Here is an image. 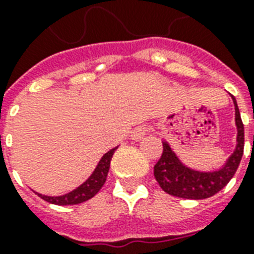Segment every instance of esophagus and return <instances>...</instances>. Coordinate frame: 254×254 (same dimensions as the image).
Wrapping results in <instances>:
<instances>
[{"mask_svg": "<svg viewBox=\"0 0 254 254\" xmlns=\"http://www.w3.org/2000/svg\"><path fill=\"white\" fill-rule=\"evenodd\" d=\"M149 131V127H146V125H139V127H137L134 129V130L131 131V139H134V141H139V139H142L145 135H146V133Z\"/></svg>", "mask_w": 254, "mask_h": 254, "instance_id": "1", "label": "esophagus"}]
</instances>
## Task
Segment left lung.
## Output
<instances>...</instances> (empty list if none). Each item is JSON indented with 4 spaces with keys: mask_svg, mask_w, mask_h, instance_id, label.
<instances>
[{
    "mask_svg": "<svg viewBox=\"0 0 254 254\" xmlns=\"http://www.w3.org/2000/svg\"><path fill=\"white\" fill-rule=\"evenodd\" d=\"M235 104V123L237 127V143L223 166L213 171H197L190 169L178 158L167 141H163V153L154 166V177L165 192L183 199H207L213 196L233 178L240 165L244 153V125L241 121L240 111L236 99Z\"/></svg>",
    "mask_w": 254,
    "mask_h": 254,
    "instance_id": "1",
    "label": "left lung"
}]
</instances>
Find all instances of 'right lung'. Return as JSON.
I'll return each mask as SVG.
<instances>
[{
  "instance_id": "1",
  "label": "right lung",
  "mask_w": 254,
  "mask_h": 254,
  "mask_svg": "<svg viewBox=\"0 0 254 254\" xmlns=\"http://www.w3.org/2000/svg\"><path fill=\"white\" fill-rule=\"evenodd\" d=\"M116 149L117 147H113L108 153H105L100 159V162L97 163L96 169L93 170V173L91 174V177L88 178L83 185L72 190L71 192L61 195V196H47V195H42V193L37 192L38 196H41L43 200L49 201L51 204L57 205H72L87 201L88 199H91L99 192L107 181L108 171H109V166H111V159L115 154Z\"/></svg>"
}]
</instances>
